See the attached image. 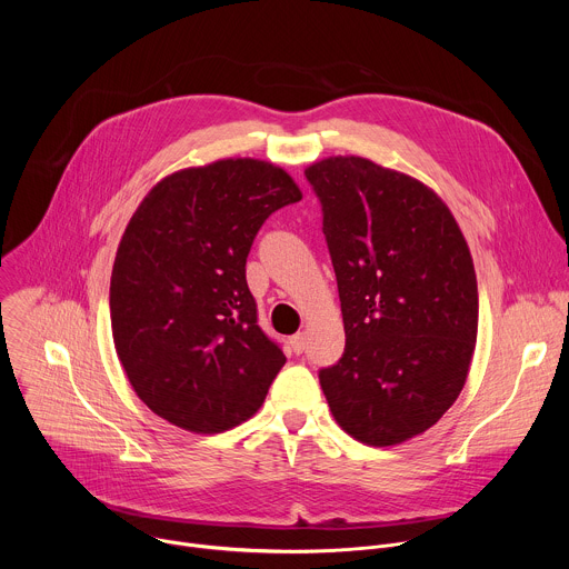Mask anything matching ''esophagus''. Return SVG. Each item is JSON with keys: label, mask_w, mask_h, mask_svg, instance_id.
I'll list each match as a JSON object with an SVG mask.
<instances>
[{"label": "esophagus", "mask_w": 569, "mask_h": 569, "mask_svg": "<svg viewBox=\"0 0 569 569\" xmlns=\"http://www.w3.org/2000/svg\"><path fill=\"white\" fill-rule=\"evenodd\" d=\"M290 347H292V351H295V353H301V351H303V347H306V338H303V333L292 336V338H290Z\"/></svg>", "instance_id": "esophagus-1"}]
</instances>
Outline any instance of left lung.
I'll return each mask as SVG.
<instances>
[{"label":"left lung","instance_id":"obj_1","mask_svg":"<svg viewBox=\"0 0 569 569\" xmlns=\"http://www.w3.org/2000/svg\"><path fill=\"white\" fill-rule=\"evenodd\" d=\"M338 277L347 349L319 382L338 426L387 448L430 430L461 393L477 342V277L448 204L358 154L306 169Z\"/></svg>","mask_w":569,"mask_h":569}]
</instances>
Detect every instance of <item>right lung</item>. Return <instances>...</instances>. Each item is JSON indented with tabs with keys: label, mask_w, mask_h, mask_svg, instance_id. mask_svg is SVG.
<instances>
[{
	"label": "right lung",
	"mask_w": 569,
	"mask_h": 569,
	"mask_svg": "<svg viewBox=\"0 0 569 569\" xmlns=\"http://www.w3.org/2000/svg\"><path fill=\"white\" fill-rule=\"evenodd\" d=\"M301 189L272 161L227 157L159 180L132 213L110 281L117 356L169 423L218 435L252 419L283 351L259 329L246 261Z\"/></svg>",
	"instance_id": "right-lung-1"
}]
</instances>
